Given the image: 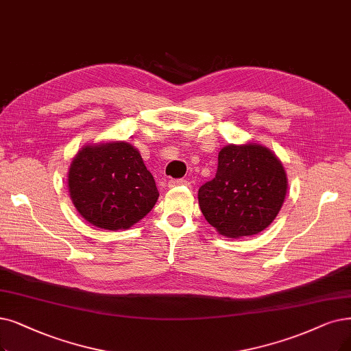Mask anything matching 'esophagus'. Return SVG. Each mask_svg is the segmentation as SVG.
I'll use <instances>...</instances> for the list:
<instances>
[{
  "mask_svg": "<svg viewBox=\"0 0 351 351\" xmlns=\"http://www.w3.org/2000/svg\"><path fill=\"white\" fill-rule=\"evenodd\" d=\"M190 183L187 180H183V178H174V180H170L168 181V187H177V186H189Z\"/></svg>",
  "mask_w": 351,
  "mask_h": 351,
  "instance_id": "obj_1",
  "label": "esophagus"
}]
</instances>
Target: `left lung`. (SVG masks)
<instances>
[{"label": "left lung", "instance_id": "obj_1", "mask_svg": "<svg viewBox=\"0 0 351 351\" xmlns=\"http://www.w3.org/2000/svg\"><path fill=\"white\" fill-rule=\"evenodd\" d=\"M287 173L263 145H226L219 152L217 173L199 189L206 220L223 236L243 237L266 229L281 210Z\"/></svg>", "mask_w": 351, "mask_h": 351}]
</instances>
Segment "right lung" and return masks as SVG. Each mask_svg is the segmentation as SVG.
Wrapping results in <instances>:
<instances>
[{"label": "right lung", "mask_w": 351, "mask_h": 351, "mask_svg": "<svg viewBox=\"0 0 351 351\" xmlns=\"http://www.w3.org/2000/svg\"><path fill=\"white\" fill-rule=\"evenodd\" d=\"M67 181L79 215L106 230L131 228L160 195L141 154L125 141L83 147L70 164Z\"/></svg>", "instance_id": "right-lung-1"}]
</instances>
